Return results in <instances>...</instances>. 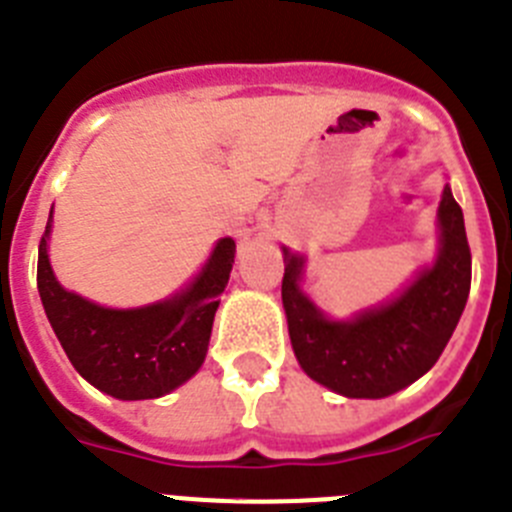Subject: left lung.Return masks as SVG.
Segmentation results:
<instances>
[{
    "label": "left lung",
    "instance_id": "8db88e82",
    "mask_svg": "<svg viewBox=\"0 0 512 512\" xmlns=\"http://www.w3.org/2000/svg\"><path fill=\"white\" fill-rule=\"evenodd\" d=\"M438 246L431 264L390 300L333 318L305 289L307 256L282 246V305L302 372L330 392L382 400L418 382L443 354L472 284L464 215L449 184L436 210Z\"/></svg>",
    "mask_w": 512,
    "mask_h": 512
}]
</instances>
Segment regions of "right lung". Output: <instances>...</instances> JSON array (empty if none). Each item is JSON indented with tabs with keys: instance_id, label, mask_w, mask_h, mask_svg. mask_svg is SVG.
<instances>
[{
	"instance_id": "right-lung-1",
	"label": "right lung",
	"mask_w": 512,
	"mask_h": 512,
	"mask_svg": "<svg viewBox=\"0 0 512 512\" xmlns=\"http://www.w3.org/2000/svg\"><path fill=\"white\" fill-rule=\"evenodd\" d=\"M53 207L38 248V292L53 333L76 372L115 400H156L200 372L212 320L235 261L230 235L174 295L140 307H107L76 295L53 274Z\"/></svg>"
}]
</instances>
